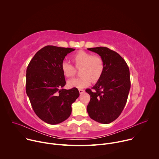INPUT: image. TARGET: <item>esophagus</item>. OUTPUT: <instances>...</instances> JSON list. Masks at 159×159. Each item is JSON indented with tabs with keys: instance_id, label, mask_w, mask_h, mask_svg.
I'll list each match as a JSON object with an SVG mask.
<instances>
[{
	"instance_id": "obj_1",
	"label": "esophagus",
	"mask_w": 159,
	"mask_h": 159,
	"mask_svg": "<svg viewBox=\"0 0 159 159\" xmlns=\"http://www.w3.org/2000/svg\"><path fill=\"white\" fill-rule=\"evenodd\" d=\"M79 93H80V94H83V93L85 92V90H83V89H79Z\"/></svg>"
}]
</instances>
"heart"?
Instances as JSON below:
<instances>
[{"instance_id":"obj_1","label":"heart","mask_w":159,"mask_h":159,"mask_svg":"<svg viewBox=\"0 0 159 159\" xmlns=\"http://www.w3.org/2000/svg\"><path fill=\"white\" fill-rule=\"evenodd\" d=\"M76 68H80V77L69 80L67 85L70 87L82 89L89 86L91 82H98L104 70V64L102 58L99 55H93V53L85 51H79L76 53L72 58ZM61 69L63 75L69 78L74 75L75 69L74 66L67 61H63Z\"/></svg>"}]
</instances>
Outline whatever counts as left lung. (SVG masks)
Segmentation results:
<instances>
[{
  "mask_svg": "<svg viewBox=\"0 0 159 159\" xmlns=\"http://www.w3.org/2000/svg\"><path fill=\"white\" fill-rule=\"evenodd\" d=\"M102 58L104 70L101 79L87 89L90 100L87 111L94 121L108 124L117 119L123 111L131 86L129 70L125 60L116 52L107 47L88 48Z\"/></svg>",
  "mask_w": 159,
  "mask_h": 159,
  "instance_id": "left-lung-1",
  "label": "left lung"
}]
</instances>
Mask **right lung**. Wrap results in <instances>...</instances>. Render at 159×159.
<instances>
[{
    "mask_svg": "<svg viewBox=\"0 0 159 159\" xmlns=\"http://www.w3.org/2000/svg\"><path fill=\"white\" fill-rule=\"evenodd\" d=\"M75 49L48 45L39 50L26 70V90L36 115L43 121L57 125L69 118L72 104L79 96L77 88L62 89L66 82L61 65Z\"/></svg>",
    "mask_w": 159,
    "mask_h": 159,
    "instance_id": "add662e5",
    "label": "right lung"
}]
</instances>
